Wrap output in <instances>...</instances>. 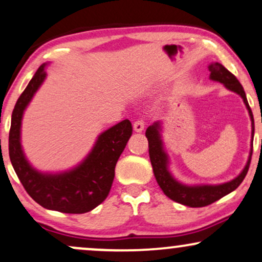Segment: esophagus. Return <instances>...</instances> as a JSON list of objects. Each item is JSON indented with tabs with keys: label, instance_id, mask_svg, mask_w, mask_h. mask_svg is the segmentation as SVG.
I'll return each instance as SVG.
<instances>
[{
	"label": "esophagus",
	"instance_id": "1",
	"mask_svg": "<svg viewBox=\"0 0 262 262\" xmlns=\"http://www.w3.org/2000/svg\"><path fill=\"white\" fill-rule=\"evenodd\" d=\"M134 130L136 132H142L144 130V122L143 120H137L134 122Z\"/></svg>",
	"mask_w": 262,
	"mask_h": 262
}]
</instances>
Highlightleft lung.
<instances>
[{"instance_id":"obj_1","label":"left lung","mask_w":262,"mask_h":262,"mask_svg":"<svg viewBox=\"0 0 262 262\" xmlns=\"http://www.w3.org/2000/svg\"><path fill=\"white\" fill-rule=\"evenodd\" d=\"M209 79L212 81H217L224 85L226 89L230 91L237 93L242 97L245 106H247L249 116L251 120V148L249 151V158H248L247 164L241 173L233 180L228 182L220 183V185H186V183L180 182L173 177L169 169L170 158L164 148L163 137H161V131H163V122L157 121L150 125L146 131V137L148 140V147H149V158L151 166H153V172L156 176L158 185L160 186L164 194L169 196L173 202L180 203V204L190 206V208H202L221 199L222 196L227 195L228 193L233 192L238 186L241 185L242 181L247 175L248 169L253 154V138H254V118L253 113L249 104H248L247 96L243 90V86L238 81L237 77L233 74L228 72L222 64L214 62L209 64Z\"/></svg>"}]
</instances>
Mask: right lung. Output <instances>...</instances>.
Returning <instances> with one entry per match:
<instances>
[{"instance_id": "obj_1", "label": "right lung", "mask_w": 262, "mask_h": 262, "mask_svg": "<svg viewBox=\"0 0 262 262\" xmlns=\"http://www.w3.org/2000/svg\"><path fill=\"white\" fill-rule=\"evenodd\" d=\"M43 63L15 103L9 130V158L28 194L45 209L83 214L104 202L112 188L115 165L132 135L130 120H122L98 135L91 151L76 166L59 172L35 169L21 147V120L25 109L47 77Z\"/></svg>"}]
</instances>
